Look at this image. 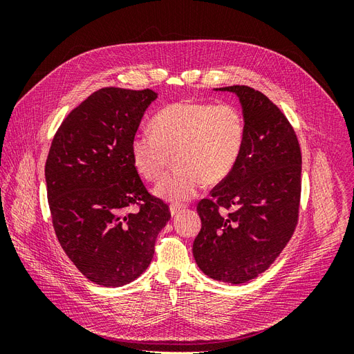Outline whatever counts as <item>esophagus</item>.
<instances>
[{
    "mask_svg": "<svg viewBox=\"0 0 354 354\" xmlns=\"http://www.w3.org/2000/svg\"><path fill=\"white\" fill-rule=\"evenodd\" d=\"M185 209H186V207H185V205H180V203H171V205H169L171 216H173V217H177L178 214H180L181 211H185Z\"/></svg>",
    "mask_w": 354,
    "mask_h": 354,
    "instance_id": "1",
    "label": "esophagus"
}]
</instances>
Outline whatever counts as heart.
<instances>
[{"label":"heart","instance_id":"obj_1","mask_svg":"<svg viewBox=\"0 0 354 354\" xmlns=\"http://www.w3.org/2000/svg\"><path fill=\"white\" fill-rule=\"evenodd\" d=\"M246 140V120L233 103L178 102L160 109L152 130L137 131L130 145L137 173L149 181L164 176L171 155L176 168L156 186L171 202L189 201L203 181L217 185L238 165Z\"/></svg>","mask_w":354,"mask_h":354}]
</instances>
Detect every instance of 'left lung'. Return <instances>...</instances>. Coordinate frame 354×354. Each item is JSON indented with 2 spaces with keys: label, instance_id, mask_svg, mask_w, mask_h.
I'll return each instance as SVG.
<instances>
[{
  "label": "left lung",
  "instance_id": "1",
  "mask_svg": "<svg viewBox=\"0 0 354 354\" xmlns=\"http://www.w3.org/2000/svg\"><path fill=\"white\" fill-rule=\"evenodd\" d=\"M242 103L246 140L232 174L201 199L194 242L199 269L216 281L245 283L266 272L292 238L301 196V149L292 125L261 91L223 87Z\"/></svg>",
  "mask_w": 354,
  "mask_h": 354
}]
</instances>
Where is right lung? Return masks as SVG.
<instances>
[{"label":"right lung","mask_w":354,"mask_h":354,"mask_svg":"<svg viewBox=\"0 0 354 354\" xmlns=\"http://www.w3.org/2000/svg\"><path fill=\"white\" fill-rule=\"evenodd\" d=\"M152 90L104 87L77 106L55 134L46 162L53 227L88 281L122 286L151 264L158 233L171 218L147 192L130 145ZM137 205L139 209L131 212Z\"/></svg>","instance_id":"add662e5"}]
</instances>
